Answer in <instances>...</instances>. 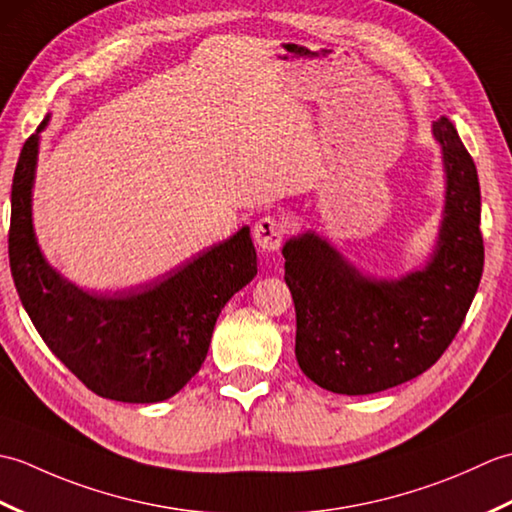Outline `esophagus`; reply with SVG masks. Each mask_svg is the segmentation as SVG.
<instances>
[{
    "label": "esophagus",
    "mask_w": 512,
    "mask_h": 512,
    "mask_svg": "<svg viewBox=\"0 0 512 512\" xmlns=\"http://www.w3.org/2000/svg\"><path fill=\"white\" fill-rule=\"evenodd\" d=\"M284 235H286V224L277 215L262 217V220H259L253 228V237H255L257 246L266 250V253L279 250L281 242H284Z\"/></svg>",
    "instance_id": "esophagus-1"
}]
</instances>
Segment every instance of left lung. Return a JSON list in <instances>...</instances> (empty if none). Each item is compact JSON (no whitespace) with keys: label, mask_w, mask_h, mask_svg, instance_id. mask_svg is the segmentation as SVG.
<instances>
[{"label":"left lung","mask_w":512,"mask_h":512,"mask_svg":"<svg viewBox=\"0 0 512 512\" xmlns=\"http://www.w3.org/2000/svg\"><path fill=\"white\" fill-rule=\"evenodd\" d=\"M447 171V204L429 264L400 281L367 279L306 233L286 242V284L297 312L299 367L334 394L363 396L407 383L438 361L462 328L484 270L480 180L447 116L433 123Z\"/></svg>","instance_id":"8db88e82"}]
</instances>
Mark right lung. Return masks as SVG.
<instances>
[{
  "label": "right lung",
  "mask_w": 512,
  "mask_h": 512,
  "mask_svg": "<svg viewBox=\"0 0 512 512\" xmlns=\"http://www.w3.org/2000/svg\"><path fill=\"white\" fill-rule=\"evenodd\" d=\"M46 123L24 143L10 191L8 259L19 299L52 354L96 396L167 400L198 374L226 301L257 275L248 226L140 290L76 288L46 264L32 233L30 193Z\"/></svg>",
  "instance_id": "1"
}]
</instances>
